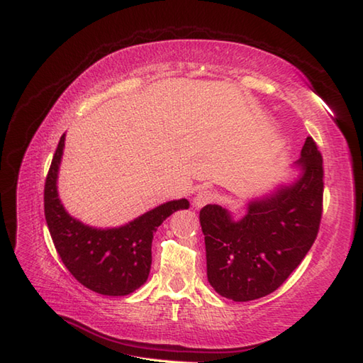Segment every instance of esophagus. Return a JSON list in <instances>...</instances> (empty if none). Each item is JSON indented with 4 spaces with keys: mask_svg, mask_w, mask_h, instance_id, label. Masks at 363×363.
Listing matches in <instances>:
<instances>
[{
    "mask_svg": "<svg viewBox=\"0 0 363 363\" xmlns=\"http://www.w3.org/2000/svg\"><path fill=\"white\" fill-rule=\"evenodd\" d=\"M215 199H217V194H215V191H212V190L204 189L201 191H198L195 199H194V203H195V207H204L207 204L213 203Z\"/></svg>",
    "mask_w": 363,
    "mask_h": 363,
    "instance_id": "esophagus-1",
    "label": "esophagus"
}]
</instances>
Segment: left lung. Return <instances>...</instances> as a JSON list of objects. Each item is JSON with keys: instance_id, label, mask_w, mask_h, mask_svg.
<instances>
[{"instance_id": "obj_1", "label": "left lung", "mask_w": 363, "mask_h": 363, "mask_svg": "<svg viewBox=\"0 0 363 363\" xmlns=\"http://www.w3.org/2000/svg\"><path fill=\"white\" fill-rule=\"evenodd\" d=\"M301 176L290 186L248 203L233 220L217 204L199 212L204 234L207 279L218 295L252 301L279 289L309 252L323 213V157L312 137L296 162Z\"/></svg>"}]
</instances>
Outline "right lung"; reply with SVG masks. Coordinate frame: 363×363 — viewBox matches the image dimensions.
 <instances>
[{
    "instance_id": "add662e5",
    "label": "right lung",
    "mask_w": 363,
    "mask_h": 363,
    "mask_svg": "<svg viewBox=\"0 0 363 363\" xmlns=\"http://www.w3.org/2000/svg\"><path fill=\"white\" fill-rule=\"evenodd\" d=\"M65 146L60 137L45 181V218L52 243L74 279L106 296H125L148 279L152 235L169 215L189 209L186 198L168 201L112 229L84 225L67 213L57 195V173Z\"/></svg>"
}]
</instances>
